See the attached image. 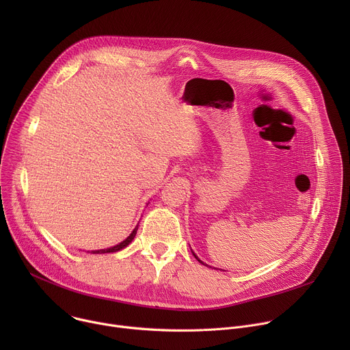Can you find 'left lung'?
Here are the masks:
<instances>
[{
	"mask_svg": "<svg viewBox=\"0 0 350 350\" xmlns=\"http://www.w3.org/2000/svg\"><path fill=\"white\" fill-rule=\"evenodd\" d=\"M192 255H193V256H195V258H196V259H198V262H201V263H202V265H204V266H208V265H205V263H204V262H202V260H199V258H198V256H196V255H195V254H193V252H192Z\"/></svg>",
	"mask_w": 350,
	"mask_h": 350,
	"instance_id": "1",
	"label": "left lung"
}]
</instances>
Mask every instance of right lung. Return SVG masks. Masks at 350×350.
Masks as SVG:
<instances>
[{"instance_id":"1","label":"right lung","mask_w":350,"mask_h":350,"mask_svg":"<svg viewBox=\"0 0 350 350\" xmlns=\"http://www.w3.org/2000/svg\"><path fill=\"white\" fill-rule=\"evenodd\" d=\"M137 230H138V226L131 231V234L124 239L120 243L112 246V247H107V249H98V251H91V254H113V252H118V251H122V249H124L129 243H131V241L134 239L135 234H137Z\"/></svg>"}]
</instances>
